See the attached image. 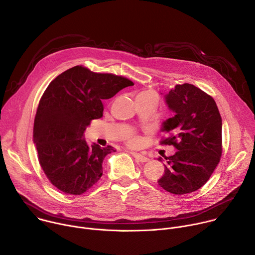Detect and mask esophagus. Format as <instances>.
Returning a JSON list of instances; mask_svg holds the SVG:
<instances>
[{"label":"esophagus","mask_w":255,"mask_h":255,"mask_svg":"<svg viewBox=\"0 0 255 255\" xmlns=\"http://www.w3.org/2000/svg\"><path fill=\"white\" fill-rule=\"evenodd\" d=\"M130 153H131L132 156L135 158V160L138 161V162H147V161L149 160L148 157L144 156V155H142V154H140V153H137V152H134V151H132V152H130Z\"/></svg>","instance_id":"34e87169"}]
</instances>
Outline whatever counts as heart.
<instances>
[{
    "mask_svg": "<svg viewBox=\"0 0 255 255\" xmlns=\"http://www.w3.org/2000/svg\"><path fill=\"white\" fill-rule=\"evenodd\" d=\"M128 142H129L130 145H136V144L139 143V138H138L137 136H131V137L129 138Z\"/></svg>",
    "mask_w": 255,
    "mask_h": 255,
    "instance_id": "obj_1",
    "label": "heart"
}]
</instances>
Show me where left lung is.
I'll return each instance as SVG.
<instances>
[{"instance_id": "obj_1", "label": "left lung", "mask_w": 255, "mask_h": 255, "mask_svg": "<svg viewBox=\"0 0 255 255\" xmlns=\"http://www.w3.org/2000/svg\"><path fill=\"white\" fill-rule=\"evenodd\" d=\"M172 117L162 124L161 141L177 151L164 160L159 186L174 195L193 193L210 178L222 154V119L212 97L194 85H176L164 95Z\"/></svg>"}]
</instances>
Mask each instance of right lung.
<instances>
[{
    "label": "right lung",
    "mask_w": 255,
    "mask_h": 255,
    "mask_svg": "<svg viewBox=\"0 0 255 255\" xmlns=\"http://www.w3.org/2000/svg\"><path fill=\"white\" fill-rule=\"evenodd\" d=\"M134 84L123 77L97 74L74 66L56 77L45 90L34 120L33 138L39 163L61 192L81 195L103 174V160L114 147L85 140L92 120L103 117V101Z\"/></svg>",
    "instance_id": "1"
}]
</instances>
